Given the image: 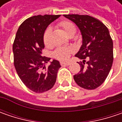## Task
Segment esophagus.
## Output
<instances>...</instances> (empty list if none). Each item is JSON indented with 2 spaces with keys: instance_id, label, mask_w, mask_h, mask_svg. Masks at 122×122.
I'll return each mask as SVG.
<instances>
[{
  "instance_id": "obj_1",
  "label": "esophagus",
  "mask_w": 122,
  "mask_h": 122,
  "mask_svg": "<svg viewBox=\"0 0 122 122\" xmlns=\"http://www.w3.org/2000/svg\"><path fill=\"white\" fill-rule=\"evenodd\" d=\"M70 64L69 62H60V65L62 66H68Z\"/></svg>"
}]
</instances>
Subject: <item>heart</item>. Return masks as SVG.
Instances as JSON below:
<instances>
[{
	"label": "heart",
	"mask_w": 122,
	"mask_h": 122,
	"mask_svg": "<svg viewBox=\"0 0 122 122\" xmlns=\"http://www.w3.org/2000/svg\"><path fill=\"white\" fill-rule=\"evenodd\" d=\"M58 25L65 31V32L68 35L73 33L75 34L76 32V28L71 21L68 20H63L60 21ZM51 32V28L50 27H48L45 29L43 35V41L45 46L47 47H49L51 45V41H50ZM73 51L74 49L72 47H59L54 51V57L60 60H66L70 57L71 54L73 53Z\"/></svg>",
	"instance_id": "heart-1"
}]
</instances>
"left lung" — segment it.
Wrapping results in <instances>:
<instances>
[{
    "instance_id": "left-lung-1",
    "label": "left lung",
    "mask_w": 122,
    "mask_h": 122,
    "mask_svg": "<svg viewBox=\"0 0 122 122\" xmlns=\"http://www.w3.org/2000/svg\"><path fill=\"white\" fill-rule=\"evenodd\" d=\"M64 16L79 27L83 37L81 47L75 55L83 62H78L81 69L73 76L74 80L84 89L94 90L105 81L113 61V40L109 31L102 22L87 15Z\"/></svg>"
}]
</instances>
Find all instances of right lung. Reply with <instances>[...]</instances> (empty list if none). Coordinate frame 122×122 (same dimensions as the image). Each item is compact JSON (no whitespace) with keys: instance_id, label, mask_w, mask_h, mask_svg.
Instances as JSON below:
<instances>
[{"instance_id":"right-lung-1","label":"right lung","mask_w":122,"mask_h":122,"mask_svg":"<svg viewBox=\"0 0 122 122\" xmlns=\"http://www.w3.org/2000/svg\"><path fill=\"white\" fill-rule=\"evenodd\" d=\"M60 15H35L26 19L17 31L13 44V63L21 81L36 93H43L54 86L60 64L54 60L47 68L50 58L43 56V35L49 24Z\"/></svg>"}]
</instances>
